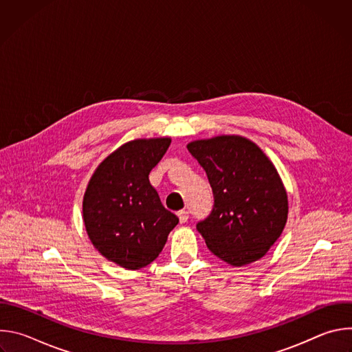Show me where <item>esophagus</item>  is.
Wrapping results in <instances>:
<instances>
[{"label":"esophagus","mask_w":352,"mask_h":352,"mask_svg":"<svg viewBox=\"0 0 352 352\" xmlns=\"http://www.w3.org/2000/svg\"><path fill=\"white\" fill-rule=\"evenodd\" d=\"M178 219H179V223H181V224H184V223H186V221H188V219H189V213H188L186 210H181V212H178Z\"/></svg>","instance_id":"obj_1"}]
</instances>
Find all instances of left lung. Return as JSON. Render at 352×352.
Here are the masks:
<instances>
[{"label": "left lung", "mask_w": 352, "mask_h": 352, "mask_svg": "<svg viewBox=\"0 0 352 352\" xmlns=\"http://www.w3.org/2000/svg\"><path fill=\"white\" fill-rule=\"evenodd\" d=\"M189 153L206 171L213 192L210 214L196 224L212 252L231 266L266 255L287 223V192L262 150L241 136L195 140Z\"/></svg>", "instance_id": "obj_1"}]
</instances>
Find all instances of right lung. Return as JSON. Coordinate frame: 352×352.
<instances>
[{"label": "right lung", "instance_id": "1", "mask_svg": "<svg viewBox=\"0 0 352 352\" xmlns=\"http://www.w3.org/2000/svg\"><path fill=\"white\" fill-rule=\"evenodd\" d=\"M170 143L168 138H157L122 144L98 166L83 197L90 241L103 256L128 270L152 263L179 221L148 182Z\"/></svg>", "mask_w": 352, "mask_h": 352}]
</instances>
